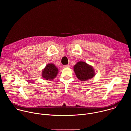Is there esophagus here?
<instances>
[{
  "mask_svg": "<svg viewBox=\"0 0 131 131\" xmlns=\"http://www.w3.org/2000/svg\"><path fill=\"white\" fill-rule=\"evenodd\" d=\"M70 66L69 65H64L63 66V68H67V67H69Z\"/></svg>",
  "mask_w": 131,
  "mask_h": 131,
  "instance_id": "obj_1",
  "label": "esophagus"
}]
</instances>
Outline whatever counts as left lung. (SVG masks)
<instances>
[{
	"instance_id": "obj_1",
	"label": "left lung",
	"mask_w": 131,
	"mask_h": 131,
	"mask_svg": "<svg viewBox=\"0 0 131 131\" xmlns=\"http://www.w3.org/2000/svg\"><path fill=\"white\" fill-rule=\"evenodd\" d=\"M73 69L77 77L82 81L91 79L95 75L94 70L92 67L83 62H78L74 65Z\"/></svg>"
}]
</instances>
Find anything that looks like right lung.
<instances>
[{
  "label": "right lung",
  "instance_id": "add662e5",
  "mask_svg": "<svg viewBox=\"0 0 131 131\" xmlns=\"http://www.w3.org/2000/svg\"><path fill=\"white\" fill-rule=\"evenodd\" d=\"M58 73V69L56 66L53 64H49L43 70L42 75L46 80H52L57 75Z\"/></svg>",
  "mask_w": 131,
  "mask_h": 131
}]
</instances>
